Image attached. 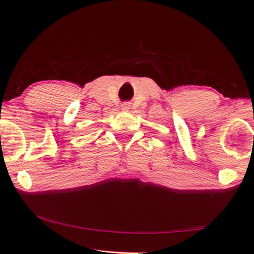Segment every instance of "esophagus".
Here are the masks:
<instances>
[{"label":"esophagus","instance_id":"34e87169","mask_svg":"<svg viewBox=\"0 0 254 254\" xmlns=\"http://www.w3.org/2000/svg\"><path fill=\"white\" fill-rule=\"evenodd\" d=\"M128 106H130V105H128V103H123V105H122V109H123V110H127L128 108H130V107H128Z\"/></svg>","mask_w":254,"mask_h":254}]
</instances>
